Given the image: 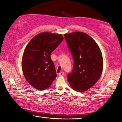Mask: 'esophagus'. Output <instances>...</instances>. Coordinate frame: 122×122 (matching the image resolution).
<instances>
[{
	"label": "esophagus",
	"mask_w": 122,
	"mask_h": 122,
	"mask_svg": "<svg viewBox=\"0 0 122 122\" xmlns=\"http://www.w3.org/2000/svg\"><path fill=\"white\" fill-rule=\"evenodd\" d=\"M64 75V72L63 71L61 72L60 73L58 74V75L59 76H63Z\"/></svg>",
	"instance_id": "obj_1"
}]
</instances>
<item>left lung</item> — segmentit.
<instances>
[{
    "label": "left lung",
    "mask_w": 122,
    "mask_h": 122,
    "mask_svg": "<svg viewBox=\"0 0 122 122\" xmlns=\"http://www.w3.org/2000/svg\"><path fill=\"white\" fill-rule=\"evenodd\" d=\"M74 60L72 72L67 75L70 86L82 92L97 82L103 70V58L98 45L86 33L74 32L64 35Z\"/></svg>",
    "instance_id": "left-lung-1"
}]
</instances>
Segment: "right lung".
Segmentation results:
<instances>
[{
	"instance_id": "right-lung-1",
	"label": "right lung",
	"mask_w": 122,
	"mask_h": 122,
	"mask_svg": "<svg viewBox=\"0 0 122 122\" xmlns=\"http://www.w3.org/2000/svg\"><path fill=\"white\" fill-rule=\"evenodd\" d=\"M63 40L61 35L42 32L34 36L26 47L22 68L27 81L37 90L49 88L57 76L50 55Z\"/></svg>"
}]
</instances>
